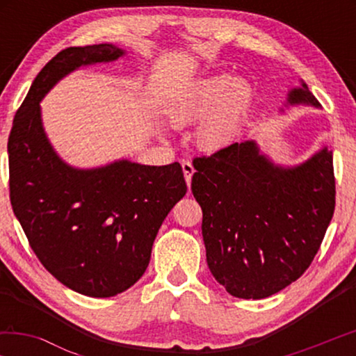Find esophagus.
Segmentation results:
<instances>
[{
	"label": "esophagus",
	"instance_id": "34e87169",
	"mask_svg": "<svg viewBox=\"0 0 356 356\" xmlns=\"http://www.w3.org/2000/svg\"><path fill=\"white\" fill-rule=\"evenodd\" d=\"M181 168H183V173H184V179H186V184L189 188V186H191V178L194 175V167H193V163L189 162V160H183Z\"/></svg>",
	"mask_w": 356,
	"mask_h": 356
}]
</instances>
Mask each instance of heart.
Returning a JSON list of instances; mask_svg holds the SVG:
<instances>
[{
    "label": "heart",
    "mask_w": 356,
    "mask_h": 356,
    "mask_svg": "<svg viewBox=\"0 0 356 356\" xmlns=\"http://www.w3.org/2000/svg\"><path fill=\"white\" fill-rule=\"evenodd\" d=\"M254 90L246 81L228 74L202 77L184 87L168 106L175 126L199 123L196 144L204 152H223L240 139Z\"/></svg>",
    "instance_id": "b5f03b06"
}]
</instances>
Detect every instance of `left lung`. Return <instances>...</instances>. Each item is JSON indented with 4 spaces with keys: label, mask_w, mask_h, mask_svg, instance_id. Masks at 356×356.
I'll list each match as a JSON object with an SVG mask.
<instances>
[{
    "label": "left lung",
    "mask_w": 356,
    "mask_h": 356,
    "mask_svg": "<svg viewBox=\"0 0 356 356\" xmlns=\"http://www.w3.org/2000/svg\"><path fill=\"white\" fill-rule=\"evenodd\" d=\"M289 104L319 106L305 82L290 90ZM193 165L207 264L218 284L236 298L261 300L300 279L334 216L332 152L324 147L284 168L245 140Z\"/></svg>",
    "instance_id": "8db88e82"
}]
</instances>
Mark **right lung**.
Listing matches in <instances>:
<instances>
[{"mask_svg": "<svg viewBox=\"0 0 356 356\" xmlns=\"http://www.w3.org/2000/svg\"><path fill=\"white\" fill-rule=\"evenodd\" d=\"M123 55L111 43L61 50L33 79L8 139L9 197L29 245L56 280L94 298L118 295L143 277L160 225L188 189L178 162L118 160L79 170L48 143L40 115L47 92L79 66Z\"/></svg>", "mask_w": 356, "mask_h": 356, "instance_id": "right-lung-1", "label": "right lung"}]
</instances>
